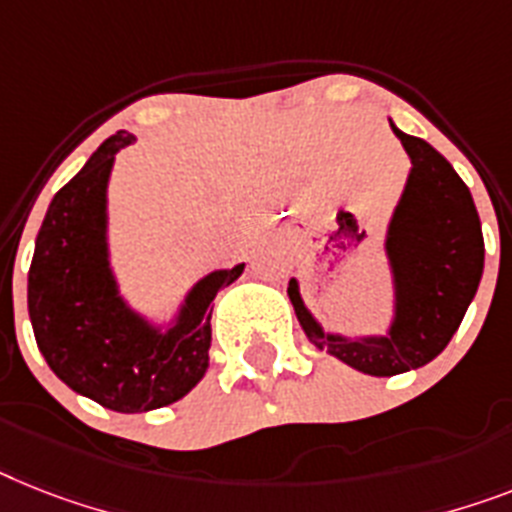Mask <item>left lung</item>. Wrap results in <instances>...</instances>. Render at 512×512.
Instances as JSON below:
<instances>
[{"instance_id":"left-lung-1","label":"left lung","mask_w":512,"mask_h":512,"mask_svg":"<svg viewBox=\"0 0 512 512\" xmlns=\"http://www.w3.org/2000/svg\"><path fill=\"white\" fill-rule=\"evenodd\" d=\"M392 133L411 156V175L384 240L395 285V319L387 335L324 332L303 303L298 280L287 285L308 340L371 377H395L434 361L458 332L484 272V235L468 185L424 138L395 125Z\"/></svg>"}]
</instances>
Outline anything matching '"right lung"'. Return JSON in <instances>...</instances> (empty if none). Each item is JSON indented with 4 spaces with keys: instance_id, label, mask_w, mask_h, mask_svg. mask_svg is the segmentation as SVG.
I'll return each mask as SVG.
<instances>
[{
    "instance_id": "1",
    "label": "right lung",
    "mask_w": 512,
    "mask_h": 512,
    "mask_svg": "<svg viewBox=\"0 0 512 512\" xmlns=\"http://www.w3.org/2000/svg\"><path fill=\"white\" fill-rule=\"evenodd\" d=\"M120 130L57 190L28 272V314L41 356L83 398L117 413H146L185 398L209 369L211 301L246 264L217 269L185 295L167 329L125 303L109 266L107 185Z\"/></svg>"
}]
</instances>
